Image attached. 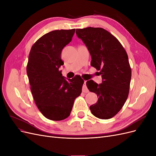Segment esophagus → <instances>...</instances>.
Returning a JSON list of instances; mask_svg holds the SVG:
<instances>
[{"instance_id": "1", "label": "esophagus", "mask_w": 156, "mask_h": 156, "mask_svg": "<svg viewBox=\"0 0 156 156\" xmlns=\"http://www.w3.org/2000/svg\"><path fill=\"white\" fill-rule=\"evenodd\" d=\"M86 83H87V81H84L83 87V92H88V89L87 88Z\"/></svg>"}]
</instances>
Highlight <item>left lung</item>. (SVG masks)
Returning <instances> with one entry per match:
<instances>
[{
	"label": "left lung",
	"instance_id": "1",
	"mask_svg": "<svg viewBox=\"0 0 156 156\" xmlns=\"http://www.w3.org/2000/svg\"><path fill=\"white\" fill-rule=\"evenodd\" d=\"M76 34L85 44L91 55L90 65L100 71L102 83L87 82L98 100L90 106L98 119H111L119 112L128 97L131 70L126 51L116 37L102 28L76 29Z\"/></svg>",
	"mask_w": 156,
	"mask_h": 156
}]
</instances>
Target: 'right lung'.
<instances>
[{
	"label": "right lung",
	"instance_id": "right-lung-1",
	"mask_svg": "<svg viewBox=\"0 0 156 156\" xmlns=\"http://www.w3.org/2000/svg\"><path fill=\"white\" fill-rule=\"evenodd\" d=\"M75 29L47 33L32 45L27 66L30 90L36 106L45 118L59 121L68 118L75 98L82 92L84 81L79 75L62 76L61 52L72 40Z\"/></svg>",
	"mask_w": 156,
	"mask_h": 156
}]
</instances>
